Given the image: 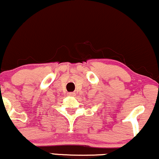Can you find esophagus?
Returning <instances> with one entry per match:
<instances>
[{
	"mask_svg": "<svg viewBox=\"0 0 159 159\" xmlns=\"http://www.w3.org/2000/svg\"><path fill=\"white\" fill-rule=\"evenodd\" d=\"M68 95H70V96H74V95H75V92H69V93H68Z\"/></svg>",
	"mask_w": 159,
	"mask_h": 159,
	"instance_id": "obj_1",
	"label": "esophagus"
}]
</instances>
